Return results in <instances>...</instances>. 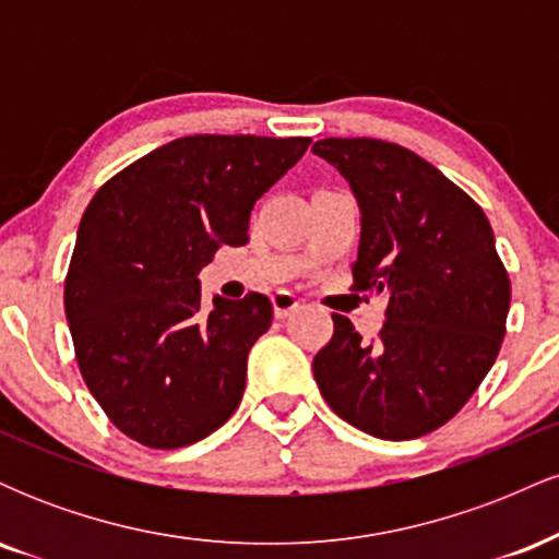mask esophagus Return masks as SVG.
<instances>
[{"mask_svg": "<svg viewBox=\"0 0 559 559\" xmlns=\"http://www.w3.org/2000/svg\"><path fill=\"white\" fill-rule=\"evenodd\" d=\"M271 301H273V312H275V318H288V316H294V312L299 310L301 307V301L294 297L292 292H275L273 297H271Z\"/></svg>", "mask_w": 559, "mask_h": 559, "instance_id": "1", "label": "esophagus"}]
</instances>
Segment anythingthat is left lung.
<instances>
[{"mask_svg": "<svg viewBox=\"0 0 559 559\" xmlns=\"http://www.w3.org/2000/svg\"><path fill=\"white\" fill-rule=\"evenodd\" d=\"M312 152L360 204L355 288L389 297L373 342L333 316L312 360L318 389L360 431L418 439L465 407L502 346L510 278L493 230L460 186L400 144L320 139Z\"/></svg>", "mask_w": 559, "mask_h": 559, "instance_id": "obj_1", "label": "left lung"}]
</instances>
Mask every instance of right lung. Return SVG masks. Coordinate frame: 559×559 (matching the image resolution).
<instances>
[{
    "label": "right lung",
    "instance_id": "obj_1",
    "mask_svg": "<svg viewBox=\"0 0 559 559\" xmlns=\"http://www.w3.org/2000/svg\"><path fill=\"white\" fill-rule=\"evenodd\" d=\"M312 139L170 141L96 191L66 278V316L81 376L107 418L139 444L189 447L239 407L247 355L271 329L265 294L213 299L199 271L249 241L254 202Z\"/></svg>",
    "mask_w": 559,
    "mask_h": 559
}]
</instances>
